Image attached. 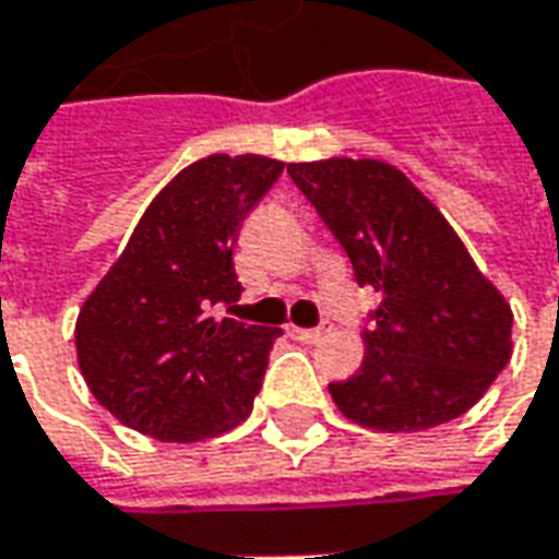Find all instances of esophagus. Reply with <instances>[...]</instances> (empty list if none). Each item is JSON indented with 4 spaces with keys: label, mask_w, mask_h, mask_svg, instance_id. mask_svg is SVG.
<instances>
[{
    "label": "esophagus",
    "mask_w": 559,
    "mask_h": 559,
    "mask_svg": "<svg viewBox=\"0 0 559 559\" xmlns=\"http://www.w3.org/2000/svg\"><path fill=\"white\" fill-rule=\"evenodd\" d=\"M287 334L294 340H299V343H318L328 331H324V328H297V324H287Z\"/></svg>",
    "instance_id": "obj_1"
}]
</instances>
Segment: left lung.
Returning a JSON list of instances; mask_svg holds the SVG:
<instances>
[{
	"label": "left lung",
	"mask_w": 559,
	"mask_h": 559,
	"mask_svg": "<svg viewBox=\"0 0 559 559\" xmlns=\"http://www.w3.org/2000/svg\"><path fill=\"white\" fill-rule=\"evenodd\" d=\"M287 173L358 284L380 294L361 368L328 386L340 414L380 433H420L471 412L510 361L513 312L449 219L383 160L328 157Z\"/></svg>",
	"instance_id": "1"
}]
</instances>
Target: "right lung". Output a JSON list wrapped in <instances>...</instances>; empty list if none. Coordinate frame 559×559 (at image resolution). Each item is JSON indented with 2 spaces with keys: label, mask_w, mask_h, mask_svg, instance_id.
<instances>
[{
  "label": "right lung",
  "mask_w": 559,
  "mask_h": 559,
  "mask_svg": "<svg viewBox=\"0 0 559 559\" xmlns=\"http://www.w3.org/2000/svg\"><path fill=\"white\" fill-rule=\"evenodd\" d=\"M281 169L262 154L185 166L86 297L76 361L120 424L160 442H201L253 412L281 331L213 321L210 309L241 297L231 247Z\"/></svg>",
  "instance_id": "1"
}]
</instances>
